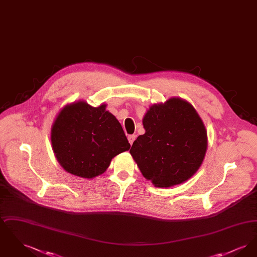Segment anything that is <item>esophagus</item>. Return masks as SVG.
<instances>
[{
  "mask_svg": "<svg viewBox=\"0 0 257 257\" xmlns=\"http://www.w3.org/2000/svg\"><path fill=\"white\" fill-rule=\"evenodd\" d=\"M135 140H136V136H135V135H130V136H128V141H129V143H130V145H131V146L133 145Z\"/></svg>",
  "mask_w": 257,
  "mask_h": 257,
  "instance_id": "esophagus-1",
  "label": "esophagus"
}]
</instances>
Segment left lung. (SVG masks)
I'll list each match as a JSON object with an SVG mask.
<instances>
[{"mask_svg":"<svg viewBox=\"0 0 257 257\" xmlns=\"http://www.w3.org/2000/svg\"><path fill=\"white\" fill-rule=\"evenodd\" d=\"M143 123L146 133L137 138L130 153L144 176L161 188L191 178L207 148L206 130L195 108L171 98L151 106Z\"/></svg>","mask_w":257,"mask_h":257,"instance_id":"obj_1","label":"left lung"}]
</instances>
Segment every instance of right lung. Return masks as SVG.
<instances>
[{
  "label": "right lung",
  "instance_id": "obj_1",
  "mask_svg": "<svg viewBox=\"0 0 257 257\" xmlns=\"http://www.w3.org/2000/svg\"><path fill=\"white\" fill-rule=\"evenodd\" d=\"M105 107L78 102L64 107L57 116L52 146L69 173L93 178L106 171L114 156L130 148L120 123Z\"/></svg>",
  "mask_w": 257,
  "mask_h": 257
}]
</instances>
